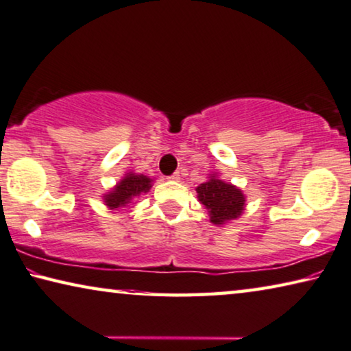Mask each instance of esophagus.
Segmentation results:
<instances>
[{"instance_id":"esophagus-1","label":"esophagus","mask_w":351,"mask_h":351,"mask_svg":"<svg viewBox=\"0 0 351 351\" xmlns=\"http://www.w3.org/2000/svg\"><path fill=\"white\" fill-rule=\"evenodd\" d=\"M168 179L172 180V182H179L180 180V174H179V172H174V174L168 177Z\"/></svg>"}]
</instances>
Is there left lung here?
<instances>
[{
    "instance_id": "8db88e82",
    "label": "left lung",
    "mask_w": 351,
    "mask_h": 351,
    "mask_svg": "<svg viewBox=\"0 0 351 351\" xmlns=\"http://www.w3.org/2000/svg\"><path fill=\"white\" fill-rule=\"evenodd\" d=\"M196 191L200 204L208 210L210 222L215 226H223L243 215L245 196L232 183H226L216 176H211L208 182L200 183Z\"/></svg>"
}]
</instances>
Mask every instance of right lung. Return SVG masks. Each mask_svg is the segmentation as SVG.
<instances>
[{
	"label": "right lung",
	"mask_w": 351,
	"mask_h": 351,
	"mask_svg": "<svg viewBox=\"0 0 351 351\" xmlns=\"http://www.w3.org/2000/svg\"><path fill=\"white\" fill-rule=\"evenodd\" d=\"M151 186L152 179H149L147 176L128 172L124 179L117 183V186L104 194V202L110 210L121 208V206L130 204V200L134 197L140 196L143 193H147Z\"/></svg>",
	"instance_id": "right-lung-1"
}]
</instances>
